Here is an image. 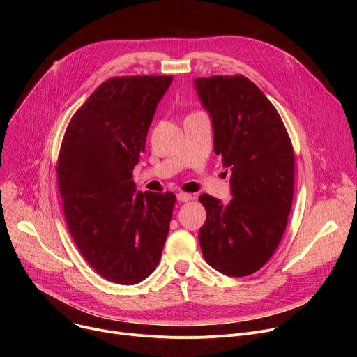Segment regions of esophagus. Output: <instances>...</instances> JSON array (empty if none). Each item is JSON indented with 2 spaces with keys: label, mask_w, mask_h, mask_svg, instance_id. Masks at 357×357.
<instances>
[{
  "label": "esophagus",
  "mask_w": 357,
  "mask_h": 357,
  "mask_svg": "<svg viewBox=\"0 0 357 357\" xmlns=\"http://www.w3.org/2000/svg\"><path fill=\"white\" fill-rule=\"evenodd\" d=\"M176 197H178L179 202H189V200L193 199V196H192L190 193H185V192H179V193L176 195Z\"/></svg>",
  "instance_id": "1"
}]
</instances>
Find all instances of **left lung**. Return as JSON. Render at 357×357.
I'll list each match as a JSON object with an SVG mask.
<instances>
[{
  "mask_svg": "<svg viewBox=\"0 0 357 357\" xmlns=\"http://www.w3.org/2000/svg\"><path fill=\"white\" fill-rule=\"evenodd\" d=\"M212 117L215 152L231 169L229 205L203 193L206 222L199 244L215 270L245 277L259 271L277 250L294 197L295 154L277 109L243 75L195 79Z\"/></svg>",
  "mask_w": 357,
  "mask_h": 357,
  "instance_id": "obj_1",
  "label": "left lung"
}]
</instances>
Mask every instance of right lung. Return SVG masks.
Listing matches in <instances>:
<instances>
[{
    "label": "right lung",
    "instance_id": "right-lung-1",
    "mask_svg": "<svg viewBox=\"0 0 357 357\" xmlns=\"http://www.w3.org/2000/svg\"><path fill=\"white\" fill-rule=\"evenodd\" d=\"M172 76L101 83L65 131L56 174L69 233L103 278L132 285L160 263L176 196L135 192L132 169Z\"/></svg>",
    "mask_w": 357,
    "mask_h": 357
}]
</instances>
